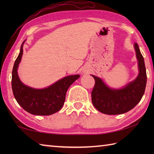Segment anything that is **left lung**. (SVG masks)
Listing matches in <instances>:
<instances>
[{
	"label": "left lung",
	"instance_id": "1",
	"mask_svg": "<svg viewBox=\"0 0 154 154\" xmlns=\"http://www.w3.org/2000/svg\"><path fill=\"white\" fill-rule=\"evenodd\" d=\"M134 48L138 61L139 75L123 89H110L100 78L92 75L95 81L91 92L92 103L100 112L110 115L125 113L135 107L142 99L146 86V70L144 60L137 43L134 44Z\"/></svg>",
	"mask_w": 154,
	"mask_h": 154
}]
</instances>
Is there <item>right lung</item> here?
I'll return each mask as SVG.
<instances>
[{
    "mask_svg": "<svg viewBox=\"0 0 154 154\" xmlns=\"http://www.w3.org/2000/svg\"><path fill=\"white\" fill-rule=\"evenodd\" d=\"M24 42L14 62L12 73V89L14 98L23 109L32 114L48 116L57 112L63 105L68 88L79 75L65 77L43 89H35L25 85L20 80L17 72L22 56Z\"/></svg>",
    "mask_w": 154,
    "mask_h": 154,
    "instance_id": "add662e5",
    "label": "right lung"
}]
</instances>
